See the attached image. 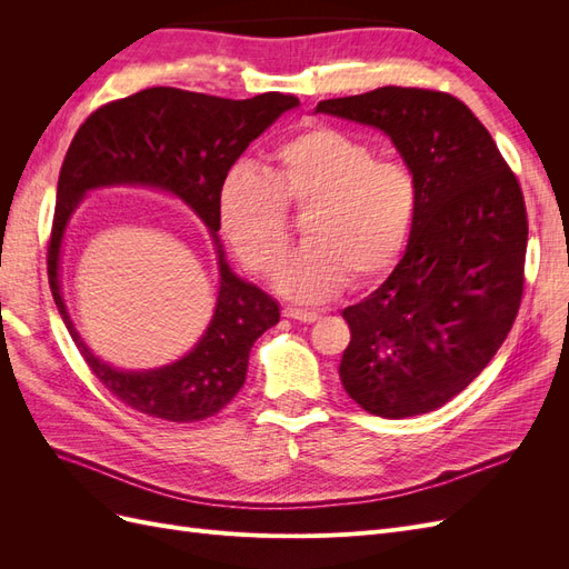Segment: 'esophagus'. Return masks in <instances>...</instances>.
I'll return each instance as SVG.
<instances>
[{
	"label": "esophagus",
	"instance_id": "obj_1",
	"mask_svg": "<svg viewBox=\"0 0 569 569\" xmlns=\"http://www.w3.org/2000/svg\"><path fill=\"white\" fill-rule=\"evenodd\" d=\"M282 313H284V318L299 320V322H316V320H318V313H313V311H301V308H291V306H284Z\"/></svg>",
	"mask_w": 569,
	"mask_h": 569
}]
</instances>
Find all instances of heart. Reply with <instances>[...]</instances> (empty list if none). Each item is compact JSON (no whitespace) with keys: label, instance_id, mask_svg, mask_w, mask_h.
<instances>
[{"label":"heart","instance_id":"1","mask_svg":"<svg viewBox=\"0 0 569 569\" xmlns=\"http://www.w3.org/2000/svg\"><path fill=\"white\" fill-rule=\"evenodd\" d=\"M287 211H306V244L274 284L295 301L322 303L349 280L368 287L396 266L416 222L418 184L408 166L320 123L274 147L263 173L237 166L220 182V228L256 272L274 270L287 253Z\"/></svg>","mask_w":569,"mask_h":569}]
</instances>
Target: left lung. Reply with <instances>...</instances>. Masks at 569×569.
I'll return each mask as SVG.
<instances>
[{
    "label": "left lung",
    "mask_w": 569,
    "mask_h": 569,
    "mask_svg": "<svg viewBox=\"0 0 569 569\" xmlns=\"http://www.w3.org/2000/svg\"><path fill=\"white\" fill-rule=\"evenodd\" d=\"M316 111L387 132L418 184L399 266L343 308L341 385L380 418L437 410L487 368L518 318L529 232L518 176L449 92L377 88Z\"/></svg>",
    "instance_id": "obj_1"
}]
</instances>
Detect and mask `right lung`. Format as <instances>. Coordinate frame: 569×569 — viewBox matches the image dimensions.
<instances>
[{
	"mask_svg": "<svg viewBox=\"0 0 569 569\" xmlns=\"http://www.w3.org/2000/svg\"><path fill=\"white\" fill-rule=\"evenodd\" d=\"M295 107L299 99L280 92L222 99L178 88H149L99 107L78 128L59 173L47 247L49 289L84 363L132 410L168 422H199L216 416L242 389L253 341L280 322V306L263 289L239 280L218 247V303L197 347L178 363L159 370H116L84 347L66 313L59 253L68 218L88 189L147 184L180 197L206 222L218 244L222 178L258 134Z\"/></svg>",
	"mask_w": 569,
	"mask_h": 569,
	"instance_id": "1",
	"label": "right lung"
}]
</instances>
